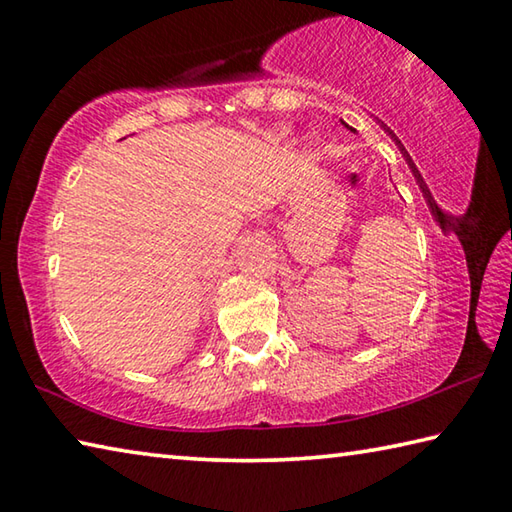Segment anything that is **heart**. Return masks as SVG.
<instances>
[{
  "label": "heart",
  "mask_w": 512,
  "mask_h": 512,
  "mask_svg": "<svg viewBox=\"0 0 512 512\" xmlns=\"http://www.w3.org/2000/svg\"><path fill=\"white\" fill-rule=\"evenodd\" d=\"M273 137L275 140H284V137H287V131H277Z\"/></svg>",
  "instance_id": "heart-1"
}]
</instances>
